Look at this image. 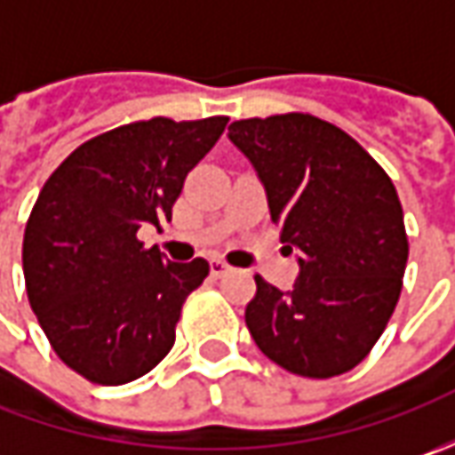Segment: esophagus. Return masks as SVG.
<instances>
[{"label":"esophagus","instance_id":"1","mask_svg":"<svg viewBox=\"0 0 455 455\" xmlns=\"http://www.w3.org/2000/svg\"><path fill=\"white\" fill-rule=\"evenodd\" d=\"M233 268L225 263V260H220V258H215V260H210V273L215 275V278H220V275H225V273H230Z\"/></svg>","mask_w":455,"mask_h":455}]
</instances>
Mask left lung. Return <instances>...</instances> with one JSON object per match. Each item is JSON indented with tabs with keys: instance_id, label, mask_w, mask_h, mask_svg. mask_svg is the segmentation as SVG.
<instances>
[{
	"instance_id": "1",
	"label": "left lung",
	"mask_w": 455,
	"mask_h": 455,
	"mask_svg": "<svg viewBox=\"0 0 455 455\" xmlns=\"http://www.w3.org/2000/svg\"><path fill=\"white\" fill-rule=\"evenodd\" d=\"M228 139L253 164L299 278H255L245 323L258 349L301 377L349 372L393 316L408 263L395 184L357 141L308 114L243 118Z\"/></svg>"
}]
</instances>
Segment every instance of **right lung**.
I'll return each instance as SVG.
<instances>
[{
	"mask_svg": "<svg viewBox=\"0 0 455 455\" xmlns=\"http://www.w3.org/2000/svg\"><path fill=\"white\" fill-rule=\"evenodd\" d=\"M225 126L228 116L118 126L44 182L22 243L27 296L55 355L85 379L126 385L172 349L184 299L210 263H169L136 235L172 220L187 174Z\"/></svg>",
	"mask_w": 455,
	"mask_h": 455,
	"instance_id": "add662e5",
	"label": "right lung"
}]
</instances>
